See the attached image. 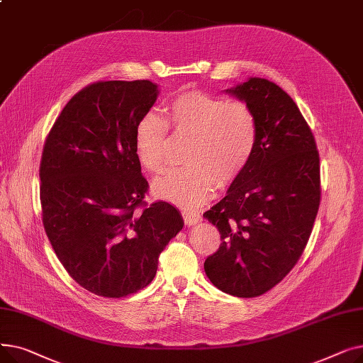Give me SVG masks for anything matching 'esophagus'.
I'll use <instances>...</instances> for the list:
<instances>
[{
  "label": "esophagus",
  "mask_w": 363,
  "mask_h": 363,
  "mask_svg": "<svg viewBox=\"0 0 363 363\" xmlns=\"http://www.w3.org/2000/svg\"><path fill=\"white\" fill-rule=\"evenodd\" d=\"M182 218L185 225H194L201 220V215L199 212H189V211H184Z\"/></svg>",
  "instance_id": "obj_1"
}]
</instances>
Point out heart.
Listing matches in <instances>:
<instances>
[{"label": "heart", "mask_w": 363, "mask_h": 363, "mask_svg": "<svg viewBox=\"0 0 363 363\" xmlns=\"http://www.w3.org/2000/svg\"><path fill=\"white\" fill-rule=\"evenodd\" d=\"M166 119L148 111L135 126V152L150 172L169 163V125L177 133L194 135L186 162L156 178L157 196L184 206L206 203L220 188L233 185L249 166L259 138L255 110L244 101H231L203 91H185L164 106Z\"/></svg>", "instance_id": "b5f03b06"}]
</instances>
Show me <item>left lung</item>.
Wrapping results in <instances>:
<instances>
[{"instance_id":"obj_1","label":"left lung","mask_w":363,"mask_h":363,"mask_svg":"<svg viewBox=\"0 0 363 363\" xmlns=\"http://www.w3.org/2000/svg\"><path fill=\"white\" fill-rule=\"evenodd\" d=\"M230 92L255 110L259 138L244 174L203 215L222 241L204 272L223 293L249 298L274 289L306 249L320 203V166L313 133L281 86L250 78Z\"/></svg>"}]
</instances>
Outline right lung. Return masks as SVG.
I'll use <instances>...</instances> for the list:
<instances>
[{"label":"right lung","mask_w":363,"mask_h":363,"mask_svg":"<svg viewBox=\"0 0 363 363\" xmlns=\"http://www.w3.org/2000/svg\"><path fill=\"white\" fill-rule=\"evenodd\" d=\"M157 99L150 81H99L76 92L50 129L40 163L43 225L55 256L85 290L137 293L184 226L166 201L148 204L135 126Z\"/></svg>","instance_id":"add662e5"}]
</instances>
